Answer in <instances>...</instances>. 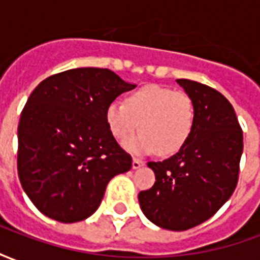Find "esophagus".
I'll return each mask as SVG.
<instances>
[{"label":"esophagus","instance_id":"1","mask_svg":"<svg viewBox=\"0 0 260 260\" xmlns=\"http://www.w3.org/2000/svg\"><path fill=\"white\" fill-rule=\"evenodd\" d=\"M143 164H145V161H142V160H139V158H134V160H132V167H134L135 170L141 169Z\"/></svg>","mask_w":260,"mask_h":260}]
</instances>
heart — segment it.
Listing matches in <instances>:
<instances>
[{"mask_svg": "<svg viewBox=\"0 0 260 260\" xmlns=\"http://www.w3.org/2000/svg\"><path fill=\"white\" fill-rule=\"evenodd\" d=\"M106 119L111 134L119 142L135 135L141 124L143 134L125 143L131 152L156 150L160 156H169L178 152L191 135L195 106L185 91L149 85L126 97L125 104L111 103Z\"/></svg>", "mask_w": 260, "mask_h": 260, "instance_id": "b5f03b06", "label": "heart"}]
</instances>
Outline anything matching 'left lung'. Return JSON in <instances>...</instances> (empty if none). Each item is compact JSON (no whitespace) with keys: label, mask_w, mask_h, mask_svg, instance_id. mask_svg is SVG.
<instances>
[{"label":"left lung","mask_w":260,"mask_h":260,"mask_svg":"<svg viewBox=\"0 0 260 260\" xmlns=\"http://www.w3.org/2000/svg\"><path fill=\"white\" fill-rule=\"evenodd\" d=\"M177 82L193 100V129L174 156L147 163L156 182L138 198L150 221L185 231L209 220L233 195L244 138L234 108L220 91L195 80Z\"/></svg>","instance_id":"1"}]
</instances>
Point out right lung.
Wrapping results in <instances>:
<instances>
[{
	"label": "right lung",
	"instance_id": "right-lung-1",
	"mask_svg": "<svg viewBox=\"0 0 260 260\" xmlns=\"http://www.w3.org/2000/svg\"><path fill=\"white\" fill-rule=\"evenodd\" d=\"M134 87L110 69L76 68L31 91L18 125V175L43 214L59 223L85 220L114 175L131 170L132 157L115 141L106 111Z\"/></svg>",
	"mask_w": 260,
	"mask_h": 260
}]
</instances>
